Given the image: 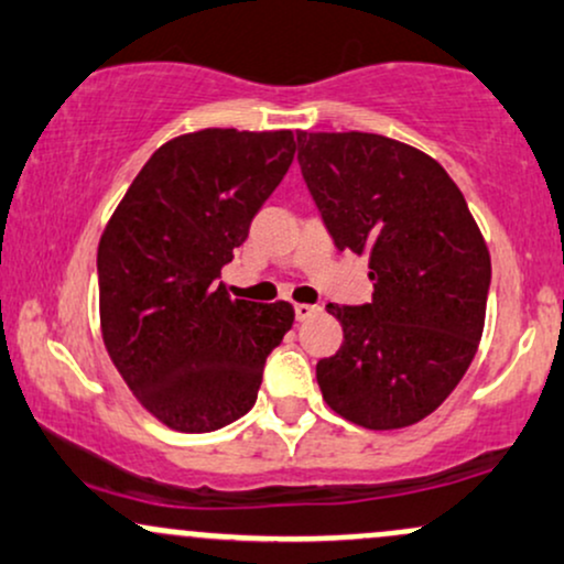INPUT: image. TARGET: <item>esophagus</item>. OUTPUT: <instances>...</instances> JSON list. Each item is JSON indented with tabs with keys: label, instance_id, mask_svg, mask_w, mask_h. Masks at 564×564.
Returning <instances> with one entry per match:
<instances>
[{
	"label": "esophagus",
	"instance_id": "1",
	"mask_svg": "<svg viewBox=\"0 0 564 564\" xmlns=\"http://www.w3.org/2000/svg\"><path fill=\"white\" fill-rule=\"evenodd\" d=\"M321 313V307L318 304H294V315H296V321H307V318H313V315H318Z\"/></svg>",
	"mask_w": 564,
	"mask_h": 564
}]
</instances>
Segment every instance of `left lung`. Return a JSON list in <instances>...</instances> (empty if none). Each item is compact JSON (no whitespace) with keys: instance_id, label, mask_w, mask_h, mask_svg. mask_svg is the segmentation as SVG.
Wrapping results in <instances>:
<instances>
[{"instance_id":"1","label":"left lung","mask_w":564,"mask_h":564,"mask_svg":"<svg viewBox=\"0 0 564 564\" xmlns=\"http://www.w3.org/2000/svg\"><path fill=\"white\" fill-rule=\"evenodd\" d=\"M302 177L339 251L368 254L373 300L328 304L345 341L318 360L323 400L366 430H400L456 390L485 326L490 254L435 159L368 132H296Z\"/></svg>"}]
</instances>
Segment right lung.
Segmentation results:
<instances>
[{"instance_id": "right-lung-1", "label": "right lung", "mask_w": 564, "mask_h": 564, "mask_svg": "<svg viewBox=\"0 0 564 564\" xmlns=\"http://www.w3.org/2000/svg\"><path fill=\"white\" fill-rule=\"evenodd\" d=\"M294 151L289 129L174 138L102 230V341L140 405L172 430L215 432L241 419L294 323L289 302L230 300L217 281Z\"/></svg>"}]
</instances>
